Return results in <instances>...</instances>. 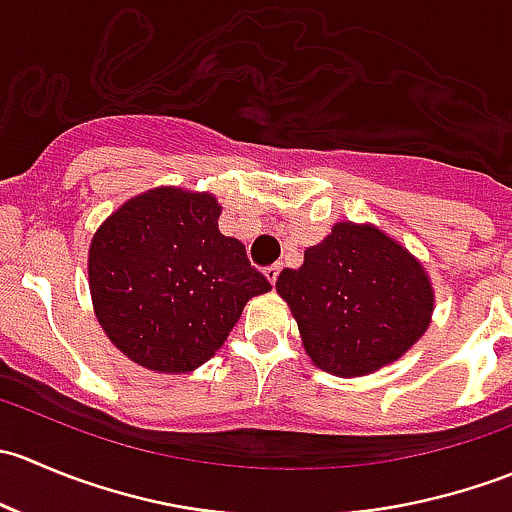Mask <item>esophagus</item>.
Here are the masks:
<instances>
[{
    "instance_id": "34e87169",
    "label": "esophagus",
    "mask_w": 512,
    "mask_h": 512,
    "mask_svg": "<svg viewBox=\"0 0 512 512\" xmlns=\"http://www.w3.org/2000/svg\"><path fill=\"white\" fill-rule=\"evenodd\" d=\"M280 272H282V265H270V267H265V277L272 282V285H275V282H277V277H280Z\"/></svg>"
}]
</instances>
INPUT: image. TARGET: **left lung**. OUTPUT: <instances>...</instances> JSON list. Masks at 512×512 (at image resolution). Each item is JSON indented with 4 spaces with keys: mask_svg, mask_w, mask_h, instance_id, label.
Wrapping results in <instances>:
<instances>
[{
    "mask_svg": "<svg viewBox=\"0 0 512 512\" xmlns=\"http://www.w3.org/2000/svg\"><path fill=\"white\" fill-rule=\"evenodd\" d=\"M277 292L314 364L337 376H364L396 361L433 312L423 267L384 232L354 223L334 225L304 252L299 270H282Z\"/></svg>",
    "mask_w": 512,
    "mask_h": 512,
    "instance_id": "8db88e82",
    "label": "left lung"
}]
</instances>
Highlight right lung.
Segmentation results:
<instances>
[{
    "mask_svg": "<svg viewBox=\"0 0 512 512\" xmlns=\"http://www.w3.org/2000/svg\"><path fill=\"white\" fill-rule=\"evenodd\" d=\"M218 218L213 195L156 188L98 227L91 297L108 339L136 364L198 369L223 347L247 299L272 289Z\"/></svg>",
    "mask_w": 512,
    "mask_h": 512,
    "instance_id": "add662e5",
    "label": "right lung"
}]
</instances>
